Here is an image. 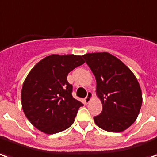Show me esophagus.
Here are the masks:
<instances>
[{"label": "esophagus", "instance_id": "obj_1", "mask_svg": "<svg viewBox=\"0 0 157 157\" xmlns=\"http://www.w3.org/2000/svg\"><path fill=\"white\" fill-rule=\"evenodd\" d=\"M92 96H93L92 92L89 91L88 94H87V96L84 98V102H85V104H88V103L90 102V99H91V98H92Z\"/></svg>", "mask_w": 157, "mask_h": 157}]
</instances>
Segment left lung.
Instances as JSON below:
<instances>
[{
  "label": "left lung",
  "instance_id": "obj_1",
  "mask_svg": "<svg viewBox=\"0 0 157 157\" xmlns=\"http://www.w3.org/2000/svg\"><path fill=\"white\" fill-rule=\"evenodd\" d=\"M95 76L101 99V114L94 117L95 124L109 132H121L133 124L142 104V94L136 78L122 62L108 52L83 56Z\"/></svg>",
  "mask_w": 157,
  "mask_h": 157
}]
</instances>
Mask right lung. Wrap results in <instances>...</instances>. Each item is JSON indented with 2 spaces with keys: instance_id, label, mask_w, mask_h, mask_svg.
Segmentation results:
<instances>
[{
  "instance_id": "obj_1",
  "label": "right lung",
  "mask_w": 157,
  "mask_h": 157,
  "mask_svg": "<svg viewBox=\"0 0 157 157\" xmlns=\"http://www.w3.org/2000/svg\"><path fill=\"white\" fill-rule=\"evenodd\" d=\"M83 56L56 55L37 63L24 81L21 105L28 121L45 134L66 130L74 121L83 104L72 95L73 86L67 76L84 63Z\"/></svg>"
}]
</instances>
